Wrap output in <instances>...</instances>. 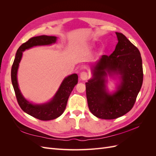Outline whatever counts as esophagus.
Returning a JSON list of instances; mask_svg holds the SVG:
<instances>
[{
	"label": "esophagus",
	"mask_w": 156,
	"mask_h": 156,
	"mask_svg": "<svg viewBox=\"0 0 156 156\" xmlns=\"http://www.w3.org/2000/svg\"><path fill=\"white\" fill-rule=\"evenodd\" d=\"M80 78H81L83 81L84 80H87L88 78V73L86 72H83L80 74Z\"/></svg>",
	"instance_id": "34e87169"
}]
</instances>
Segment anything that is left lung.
<instances>
[{
	"instance_id": "left-lung-1",
	"label": "left lung",
	"mask_w": 156,
	"mask_h": 156,
	"mask_svg": "<svg viewBox=\"0 0 156 156\" xmlns=\"http://www.w3.org/2000/svg\"><path fill=\"white\" fill-rule=\"evenodd\" d=\"M119 41L113 53L103 55L93 69V78L86 83L88 108L92 114L105 120L115 119L133 108L143 81L140 51L122 33L116 32ZM120 74L122 81L110 95L105 90L106 73Z\"/></svg>"
}]
</instances>
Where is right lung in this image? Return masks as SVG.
Segmentation results:
<instances>
[{
    "label": "right lung",
    "mask_w": 156,
    "mask_h": 156,
    "mask_svg": "<svg viewBox=\"0 0 156 156\" xmlns=\"http://www.w3.org/2000/svg\"><path fill=\"white\" fill-rule=\"evenodd\" d=\"M56 40V37L55 36H40L31 37L17 49L12 67V83L19 105L27 114L40 120H53L62 114L66 107L70 94L74 87L77 84L78 75L74 73L65 78L58 92L50 102L43 105H34L27 101L22 96L17 83V69L23 52L25 50L36 45H50L55 43Z\"/></svg>",
    "instance_id": "obj_1"
}]
</instances>
